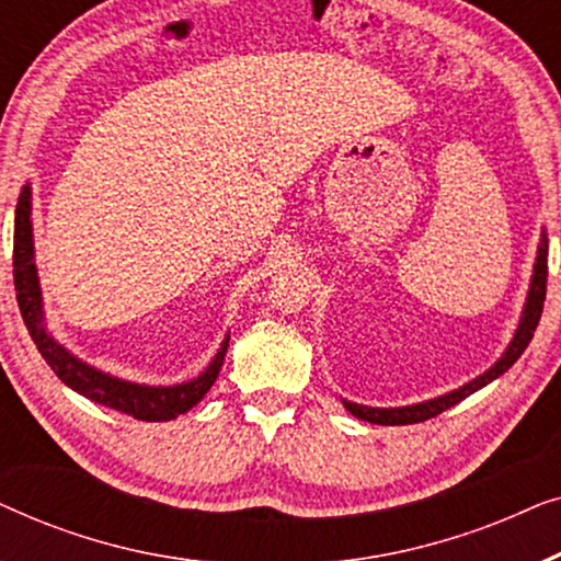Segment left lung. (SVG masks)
<instances>
[{
  "mask_svg": "<svg viewBox=\"0 0 561 561\" xmlns=\"http://www.w3.org/2000/svg\"><path fill=\"white\" fill-rule=\"evenodd\" d=\"M547 255H549V240L547 232H541V242H539V255H536V265H534V275H531V286H528V296H526V306L524 313H520L518 329L513 334V340L508 347H505L503 357L497 363L485 370L478 378L465 382L462 388L451 390V393H444L439 398H432V401L424 403H413V405H401V409H373V405H359L352 401H342L344 409H347L352 416L370 421V424H380V426H403V424H419V421L434 419L439 416L442 411L451 409L459 401H465L467 396H472L474 390L485 388L488 382H493L495 378L508 370V367L516 363V359L524 355V350L528 347V342L534 340L536 327H539L541 311H543V298H547Z\"/></svg>",
  "mask_w": 561,
  "mask_h": 561,
  "instance_id": "obj_1",
  "label": "left lung"
}]
</instances>
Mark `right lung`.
I'll list each match as a JSON object with an SVG mask.
<instances>
[{"instance_id": "add662e5", "label": "right lung", "mask_w": 561, "mask_h": 561, "mask_svg": "<svg viewBox=\"0 0 561 561\" xmlns=\"http://www.w3.org/2000/svg\"><path fill=\"white\" fill-rule=\"evenodd\" d=\"M33 204H30V183L22 188L18 198V209H14V290H18L20 313L25 319V327L30 336H33L35 347L50 365V370L81 393L89 401L102 403L106 409H114L127 416L140 421H171L181 413L202 401L209 393V388L217 380V375L225 365V355L229 347V334L221 342V347L209 367L198 375V378L181 382V386H140V382L119 380L110 373L96 370L79 357L71 355L64 344H58L45 329V313H43V296L41 283H37V267H35V248H33V219H30Z\"/></svg>"}]
</instances>
